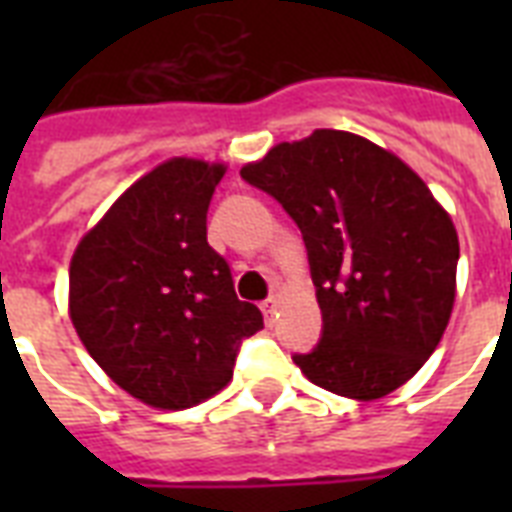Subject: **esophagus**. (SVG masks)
<instances>
[{"instance_id": "34e87169", "label": "esophagus", "mask_w": 512, "mask_h": 512, "mask_svg": "<svg viewBox=\"0 0 512 512\" xmlns=\"http://www.w3.org/2000/svg\"><path fill=\"white\" fill-rule=\"evenodd\" d=\"M260 308H263L265 321H268V324H271L273 316H276V308H279V300H276V297H271V300H265V303L260 305Z\"/></svg>"}]
</instances>
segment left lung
I'll return each mask as SVG.
<instances>
[{"label": "left lung", "instance_id": "1", "mask_svg": "<svg viewBox=\"0 0 512 512\" xmlns=\"http://www.w3.org/2000/svg\"><path fill=\"white\" fill-rule=\"evenodd\" d=\"M300 225L324 337L300 372L374 401L420 372L452 319L460 239L452 217L393 151L342 130L273 146L241 167Z\"/></svg>", "mask_w": 512, "mask_h": 512}]
</instances>
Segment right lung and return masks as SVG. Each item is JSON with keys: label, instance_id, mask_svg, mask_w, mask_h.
Here are the masks:
<instances>
[{"label": "right lung", "instance_id": "add662e5", "mask_svg": "<svg viewBox=\"0 0 512 512\" xmlns=\"http://www.w3.org/2000/svg\"><path fill=\"white\" fill-rule=\"evenodd\" d=\"M223 162L175 156L135 180L84 233L68 316L98 366L154 409H188L231 382L241 337L263 329L207 244Z\"/></svg>", "mask_w": 512, "mask_h": 512}]
</instances>
